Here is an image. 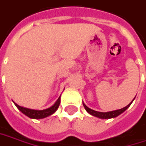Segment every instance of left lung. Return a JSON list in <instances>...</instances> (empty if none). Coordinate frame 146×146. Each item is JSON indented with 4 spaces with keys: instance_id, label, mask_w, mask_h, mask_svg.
<instances>
[{
    "instance_id": "obj_1",
    "label": "left lung",
    "mask_w": 146,
    "mask_h": 146,
    "mask_svg": "<svg viewBox=\"0 0 146 146\" xmlns=\"http://www.w3.org/2000/svg\"><path fill=\"white\" fill-rule=\"evenodd\" d=\"M135 99V98H134ZM133 101V100H132ZM132 101L131 102L130 104L128 105H127L126 107H124L123 109H120V110H113V111H110V112H106V113H103V112H98V111H95L88 108L85 104H83V106L85 108V110L90 114H92V116H95V117H100V118H103V119H107V118H112V117H116L117 116H118L119 114H121L122 113H123L124 111L126 110L129 106L131 105V104L132 103Z\"/></svg>"
}]
</instances>
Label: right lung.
Masks as SVG:
<instances>
[{
  "label": "right lung",
  "mask_w": 146,
  "mask_h": 146,
  "mask_svg": "<svg viewBox=\"0 0 146 146\" xmlns=\"http://www.w3.org/2000/svg\"><path fill=\"white\" fill-rule=\"evenodd\" d=\"M60 104V96L57 100V101L54 103V105L51 107L48 108L46 110H31L28 108H24L21 107L19 105H17L15 103L16 107L22 112L23 114H25L26 116H28L30 118H35V119H40V118H44L46 117L51 114H53L55 111L57 110V109L59 108V105Z\"/></svg>",
  "instance_id": "obj_1"
}]
</instances>
